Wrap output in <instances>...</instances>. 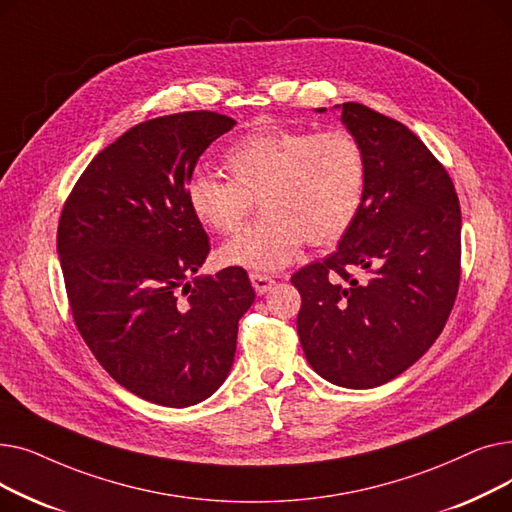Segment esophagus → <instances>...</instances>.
Listing matches in <instances>:
<instances>
[{"label":"esophagus","instance_id":"1","mask_svg":"<svg viewBox=\"0 0 512 512\" xmlns=\"http://www.w3.org/2000/svg\"><path fill=\"white\" fill-rule=\"evenodd\" d=\"M251 284L257 294H265L267 290H272L276 280L272 276H265V274H251Z\"/></svg>","mask_w":512,"mask_h":512}]
</instances>
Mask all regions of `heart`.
Returning <instances> with one entry per match:
<instances>
[{"label":"heart","mask_w":512,"mask_h":512,"mask_svg":"<svg viewBox=\"0 0 512 512\" xmlns=\"http://www.w3.org/2000/svg\"><path fill=\"white\" fill-rule=\"evenodd\" d=\"M224 168L230 180L197 172L186 201L203 226L234 234L259 199L263 218L220 253L226 265L255 274L290 265L307 238L315 245L342 238L365 199V153L344 128L255 132L224 155Z\"/></svg>","instance_id":"obj_1"}]
</instances>
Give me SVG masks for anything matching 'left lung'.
<instances>
[{"label":"left lung","instance_id":"1","mask_svg":"<svg viewBox=\"0 0 512 512\" xmlns=\"http://www.w3.org/2000/svg\"><path fill=\"white\" fill-rule=\"evenodd\" d=\"M334 110L363 147L365 199L338 249L292 276L303 301L297 332L321 378L365 390L407 371L444 330L463 222L448 172L405 124L361 103ZM348 269L370 278L359 283Z\"/></svg>","mask_w":512,"mask_h":512}]
</instances>
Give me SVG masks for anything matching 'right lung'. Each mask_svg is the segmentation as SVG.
<instances>
[{
	"label": "right lung",
	"instance_id": "add662e5",
	"mask_svg": "<svg viewBox=\"0 0 512 512\" xmlns=\"http://www.w3.org/2000/svg\"><path fill=\"white\" fill-rule=\"evenodd\" d=\"M234 124L184 112L130 128L93 157L60 218L80 336L120 386L161 407H193L224 384L255 301L242 267L197 276L209 238L186 201L201 153Z\"/></svg>",
	"mask_w": 512,
	"mask_h": 512
}]
</instances>
